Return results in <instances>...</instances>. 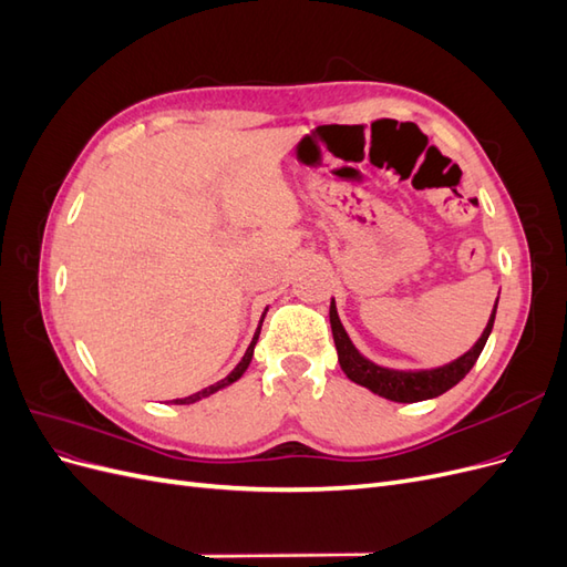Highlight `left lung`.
<instances>
[{"label":"left lung","mask_w":567,"mask_h":567,"mask_svg":"<svg viewBox=\"0 0 567 567\" xmlns=\"http://www.w3.org/2000/svg\"><path fill=\"white\" fill-rule=\"evenodd\" d=\"M496 305H499V298H496V302H494V310L489 315V321L485 326L483 336L477 338V342L466 354H461L458 359H454V362L437 367V369L398 371V369H385V367L373 364V362H369L364 354H359V350L352 346L348 331L342 329V323L338 319L336 302L331 300L329 317H331V331H333V340H336L340 369L346 371L350 381H354L357 385L369 388L371 392L381 394V398H385V400L404 402V404L433 400V398H437V394L454 388L461 379H466V373L477 362V357H480V352H483L485 342L492 333L494 317H496Z\"/></svg>","instance_id":"8db88e82"}]
</instances>
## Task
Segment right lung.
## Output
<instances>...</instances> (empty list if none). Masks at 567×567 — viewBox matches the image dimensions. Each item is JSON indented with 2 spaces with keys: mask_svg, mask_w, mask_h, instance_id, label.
<instances>
[{
  "mask_svg": "<svg viewBox=\"0 0 567 567\" xmlns=\"http://www.w3.org/2000/svg\"><path fill=\"white\" fill-rule=\"evenodd\" d=\"M265 315H267V310H265ZM265 315H262V319H265ZM262 319H260V326H257V331H255V336H252V340H250V346H248L244 359L236 364V369L227 375V379H221V381H217L215 385H208V388H203V390H198V392H194V394H188V398H184V400H173V402H175V404H194V402H198V400H203V398H210L213 392H217V390H221V388H227V385H231V383H236L238 379H241V375H244L246 369H248V364H250V359H252L255 342H257V338H260Z\"/></svg>",
  "mask_w": 567,
  "mask_h": 567,
  "instance_id": "1",
  "label": "right lung"
}]
</instances>
